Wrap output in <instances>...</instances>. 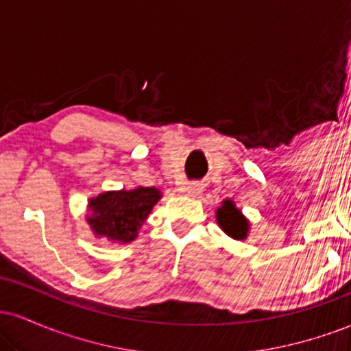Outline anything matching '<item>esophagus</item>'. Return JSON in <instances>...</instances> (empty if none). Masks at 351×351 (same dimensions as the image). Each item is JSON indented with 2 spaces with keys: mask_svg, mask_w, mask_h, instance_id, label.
Here are the masks:
<instances>
[{
  "mask_svg": "<svg viewBox=\"0 0 351 351\" xmlns=\"http://www.w3.org/2000/svg\"><path fill=\"white\" fill-rule=\"evenodd\" d=\"M183 191H186L188 195L191 196H198L201 191H203V184L198 183V181H195V183H188L183 186Z\"/></svg>",
  "mask_w": 351,
  "mask_h": 351,
  "instance_id": "1",
  "label": "esophagus"
}]
</instances>
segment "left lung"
<instances>
[{
    "label": "left lung",
    "instance_id": "8db88e82",
    "mask_svg": "<svg viewBox=\"0 0 351 351\" xmlns=\"http://www.w3.org/2000/svg\"><path fill=\"white\" fill-rule=\"evenodd\" d=\"M216 219L219 228L231 236L232 239L243 241L247 237L249 221L243 216V213L234 206V201H223V206L216 211Z\"/></svg>",
    "mask_w": 351,
    "mask_h": 351
}]
</instances>
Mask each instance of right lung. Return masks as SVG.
<instances>
[{
  "instance_id": "right-lung-1",
  "label": "right lung",
  "mask_w": 351,
  "mask_h": 351,
  "mask_svg": "<svg viewBox=\"0 0 351 351\" xmlns=\"http://www.w3.org/2000/svg\"><path fill=\"white\" fill-rule=\"evenodd\" d=\"M160 198V189L143 186L102 193L88 199L87 223L95 237H106L112 243H132Z\"/></svg>"
}]
</instances>
